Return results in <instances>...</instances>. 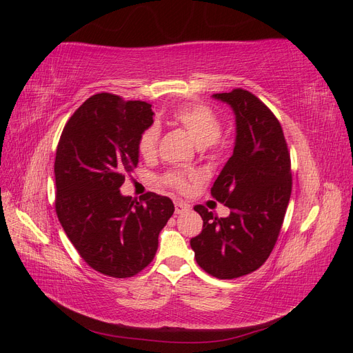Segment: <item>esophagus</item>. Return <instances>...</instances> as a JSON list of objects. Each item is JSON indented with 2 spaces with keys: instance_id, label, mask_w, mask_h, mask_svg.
Masks as SVG:
<instances>
[{
  "instance_id": "obj_1",
  "label": "esophagus",
  "mask_w": 353,
  "mask_h": 353,
  "mask_svg": "<svg viewBox=\"0 0 353 353\" xmlns=\"http://www.w3.org/2000/svg\"><path fill=\"white\" fill-rule=\"evenodd\" d=\"M187 210H190V205H187V203L181 201V200L175 201V213H178L179 215V213H184Z\"/></svg>"
}]
</instances>
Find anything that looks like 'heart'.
Instances as JSON below:
<instances>
[{
	"label": "heart",
	"mask_w": 353,
	"mask_h": 353,
	"mask_svg": "<svg viewBox=\"0 0 353 353\" xmlns=\"http://www.w3.org/2000/svg\"><path fill=\"white\" fill-rule=\"evenodd\" d=\"M170 119L178 126L187 131L199 147H213L216 144V138L221 134V121L210 108L200 103H190L176 108L170 113ZM160 140V130L157 125L147 126L138 138V152L145 159H152L157 153ZM193 176L178 172H169L163 176L165 184L176 190L184 191L188 188V183Z\"/></svg>",
	"instance_id": "1"
}]
</instances>
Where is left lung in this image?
Segmentation results:
<instances>
[{"label": "left lung", "instance_id": "obj_1", "mask_svg": "<svg viewBox=\"0 0 353 353\" xmlns=\"http://www.w3.org/2000/svg\"><path fill=\"white\" fill-rule=\"evenodd\" d=\"M212 97L236 114L232 156L210 190L231 213L218 218L196 206L203 230L190 244L200 268L232 280L262 266L279 239L292 194L290 154L279 119L256 95L236 88Z\"/></svg>", "mask_w": 353, "mask_h": 353}]
</instances>
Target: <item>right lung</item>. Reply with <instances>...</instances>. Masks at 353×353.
Masks as SVG:
<instances>
[{"instance_id": "add662e5", "label": "right lung", "mask_w": 353, "mask_h": 353, "mask_svg": "<svg viewBox=\"0 0 353 353\" xmlns=\"http://www.w3.org/2000/svg\"><path fill=\"white\" fill-rule=\"evenodd\" d=\"M152 104L101 92L72 114L56 152V212L66 236L92 270L114 279L143 271L175 210L169 197L122 196L138 165V138L153 125Z\"/></svg>"}]
</instances>
